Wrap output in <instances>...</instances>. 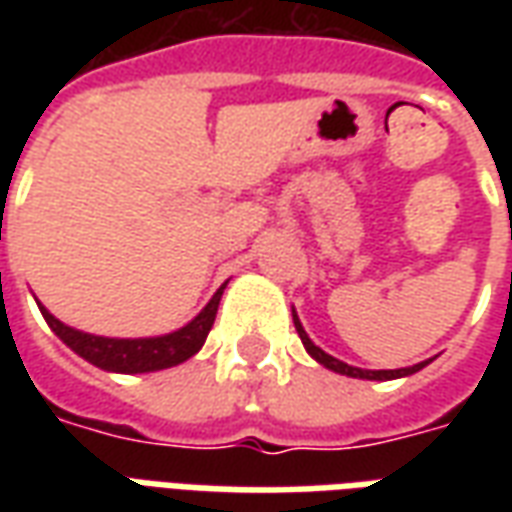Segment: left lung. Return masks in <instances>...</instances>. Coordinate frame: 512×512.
<instances>
[{
    "label": "left lung",
    "instance_id": "1",
    "mask_svg": "<svg viewBox=\"0 0 512 512\" xmlns=\"http://www.w3.org/2000/svg\"><path fill=\"white\" fill-rule=\"evenodd\" d=\"M293 323H296V332H299L301 343H304V348H307V354H310L312 359H315V362H321L323 367H329V370H334V373H340V376L367 378V381H389V378L411 376V373H417V370H422V367H425V365H430V359H428V362H419V365L400 367V370H362V367L345 365V362H340V359H334V356H329V354H326V351H321L318 345L312 343L310 334L304 332V326H301L296 310H293Z\"/></svg>",
    "mask_w": 512,
    "mask_h": 512
}]
</instances>
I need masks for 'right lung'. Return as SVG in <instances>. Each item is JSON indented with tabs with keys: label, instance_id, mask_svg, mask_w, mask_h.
I'll use <instances>...</instances> for the list:
<instances>
[{
	"label": "right lung",
	"instance_id": "add662e5",
	"mask_svg": "<svg viewBox=\"0 0 512 512\" xmlns=\"http://www.w3.org/2000/svg\"><path fill=\"white\" fill-rule=\"evenodd\" d=\"M224 288H227V282L213 293V299L202 307L200 315L186 323L183 329L161 334V337H139V340H117V337L79 332V329H71V326L57 321L40 301L38 307L51 326V332L57 334L71 351L87 359L90 365L109 370V373H153V370H167V367L180 365L200 351L205 337L211 332L213 321H216V310H219Z\"/></svg>",
	"mask_w": 512,
	"mask_h": 512
}]
</instances>
